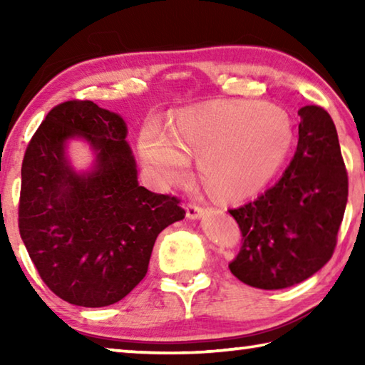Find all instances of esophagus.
<instances>
[{
    "label": "esophagus",
    "mask_w": 365,
    "mask_h": 365,
    "mask_svg": "<svg viewBox=\"0 0 365 365\" xmlns=\"http://www.w3.org/2000/svg\"><path fill=\"white\" fill-rule=\"evenodd\" d=\"M202 214H205V209L197 205H187V217L188 219H200L202 217Z\"/></svg>",
    "instance_id": "34e87169"
}]
</instances>
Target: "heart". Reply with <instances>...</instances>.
Wrapping results in <instances>:
<instances>
[{
    "label": "heart",
    "instance_id": "heart-1",
    "mask_svg": "<svg viewBox=\"0 0 365 365\" xmlns=\"http://www.w3.org/2000/svg\"><path fill=\"white\" fill-rule=\"evenodd\" d=\"M292 143L293 127L282 108L225 101L182 110L168 133L143 128L138 148L158 183L182 182L187 159L196 158L197 177L207 193L233 201L265 187Z\"/></svg>",
    "mask_w": 365,
    "mask_h": 365
}]
</instances>
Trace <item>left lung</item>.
Listing matches in <instances>:
<instances>
[{
    "instance_id": "left-lung-1",
    "label": "left lung",
    "mask_w": 365,
    "mask_h": 365,
    "mask_svg": "<svg viewBox=\"0 0 365 365\" xmlns=\"http://www.w3.org/2000/svg\"><path fill=\"white\" fill-rule=\"evenodd\" d=\"M298 114V146L280 180L256 201L228 209L242 230L228 269L255 288H288L322 269L348 202V172L330 114L320 106Z\"/></svg>"
}]
</instances>
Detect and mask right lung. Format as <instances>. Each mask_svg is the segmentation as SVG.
<instances>
[{
  "instance_id": "add662e5",
  "label": "right lung",
  "mask_w": 365,
  "mask_h": 365,
  "mask_svg": "<svg viewBox=\"0 0 365 365\" xmlns=\"http://www.w3.org/2000/svg\"><path fill=\"white\" fill-rule=\"evenodd\" d=\"M82 136L94 169L77 175L65 141ZM127 125L88 100L49 110L22 160L19 232L38 275L71 304H114L145 279L154 242L185 217L180 200L140 187Z\"/></svg>"
}]
</instances>
